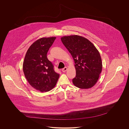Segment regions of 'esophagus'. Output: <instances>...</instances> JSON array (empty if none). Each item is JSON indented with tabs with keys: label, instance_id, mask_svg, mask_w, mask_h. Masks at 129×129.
I'll use <instances>...</instances> for the list:
<instances>
[{
	"label": "esophagus",
	"instance_id": "1",
	"mask_svg": "<svg viewBox=\"0 0 129 129\" xmlns=\"http://www.w3.org/2000/svg\"><path fill=\"white\" fill-rule=\"evenodd\" d=\"M67 70V68L66 67H65V68H64L63 69H62V71L63 72H65Z\"/></svg>",
	"mask_w": 129,
	"mask_h": 129
}]
</instances>
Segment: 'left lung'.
I'll list each match as a JSON object with an SVG mask.
<instances>
[{
	"instance_id": "left-lung-1",
	"label": "left lung",
	"mask_w": 129,
	"mask_h": 129,
	"mask_svg": "<svg viewBox=\"0 0 129 129\" xmlns=\"http://www.w3.org/2000/svg\"><path fill=\"white\" fill-rule=\"evenodd\" d=\"M63 44L72 55L75 63L76 76L74 85L88 89L98 81L102 71V62L98 50L88 40L78 35L61 38Z\"/></svg>"
}]
</instances>
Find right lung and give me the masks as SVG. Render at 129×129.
I'll use <instances>...</instances> for the list:
<instances>
[{"mask_svg":"<svg viewBox=\"0 0 129 129\" xmlns=\"http://www.w3.org/2000/svg\"><path fill=\"white\" fill-rule=\"evenodd\" d=\"M56 37L42 38L31 45L23 62L25 77L30 86L38 91L47 92L55 86L59 77L47 54Z\"/></svg>","mask_w":129,"mask_h":129,"instance_id":"1","label":"right lung"}]
</instances>
